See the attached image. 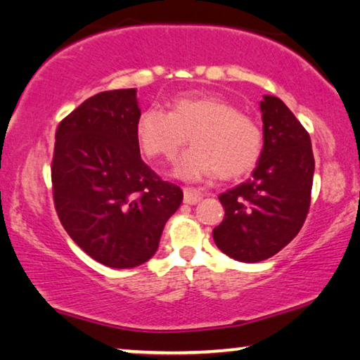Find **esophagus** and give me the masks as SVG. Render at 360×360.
I'll use <instances>...</instances> for the list:
<instances>
[{"mask_svg": "<svg viewBox=\"0 0 360 360\" xmlns=\"http://www.w3.org/2000/svg\"><path fill=\"white\" fill-rule=\"evenodd\" d=\"M204 198V193H200L198 189L193 188H184V202L186 204H198L200 199Z\"/></svg>", "mask_w": 360, "mask_h": 360, "instance_id": "34e87169", "label": "esophagus"}]
</instances>
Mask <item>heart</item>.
Returning <instances> with one entry per match:
<instances>
[{
	"label": "heart",
	"mask_w": 360,
	"mask_h": 360,
	"mask_svg": "<svg viewBox=\"0 0 360 360\" xmlns=\"http://www.w3.org/2000/svg\"><path fill=\"white\" fill-rule=\"evenodd\" d=\"M189 140L177 176L200 179L217 174L233 179L250 171L262 153L258 123L227 100L210 94H186L171 102L169 113L151 107L136 122V140L151 160L172 162Z\"/></svg>",
	"instance_id": "obj_1"
}]
</instances>
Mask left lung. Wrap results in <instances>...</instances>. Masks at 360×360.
<instances>
[{
    "mask_svg": "<svg viewBox=\"0 0 360 360\" xmlns=\"http://www.w3.org/2000/svg\"><path fill=\"white\" fill-rule=\"evenodd\" d=\"M263 150L252 177L219 195L214 242L238 262L266 260L288 245L309 212L314 156L309 133L280 98L260 102Z\"/></svg>",
    "mask_w": 360,
    "mask_h": 360,
    "instance_id": "left-lung-1",
    "label": "left lung"
}]
</instances>
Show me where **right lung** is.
Segmentation results:
<instances>
[{"label": "right lung", "mask_w": 360, "mask_h": 360, "mask_svg": "<svg viewBox=\"0 0 360 360\" xmlns=\"http://www.w3.org/2000/svg\"><path fill=\"white\" fill-rule=\"evenodd\" d=\"M140 115L135 89L107 90L79 105L56 131V212L72 240L110 268L150 260L184 195L141 160Z\"/></svg>", "instance_id": "1"}]
</instances>
